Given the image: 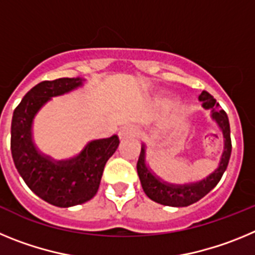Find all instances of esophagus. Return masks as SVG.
I'll use <instances>...</instances> for the list:
<instances>
[{
    "instance_id": "1",
    "label": "esophagus",
    "mask_w": 255,
    "mask_h": 255,
    "mask_svg": "<svg viewBox=\"0 0 255 255\" xmlns=\"http://www.w3.org/2000/svg\"><path fill=\"white\" fill-rule=\"evenodd\" d=\"M136 134H138V128L135 125H126L124 128H121V130L119 131L120 139L131 138V136H135Z\"/></svg>"
}]
</instances>
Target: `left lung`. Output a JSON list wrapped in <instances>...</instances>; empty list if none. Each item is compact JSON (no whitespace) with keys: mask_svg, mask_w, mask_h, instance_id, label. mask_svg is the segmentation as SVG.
I'll return each mask as SVG.
<instances>
[{"mask_svg":"<svg viewBox=\"0 0 255 255\" xmlns=\"http://www.w3.org/2000/svg\"><path fill=\"white\" fill-rule=\"evenodd\" d=\"M199 101L203 103L206 110H211L212 119L217 123L220 129L224 134V153L221 155V161L215 172H212L208 177L200 180L193 184L185 185H173L168 184L158 177L147 167L145 164V145H141L140 155H139L136 170H138L139 179L141 182V188L149 199L154 200L157 203L170 207H188L195 203L199 199L207 195L212 189L220 182L221 177L226 171L227 164L231 155V136H230V124L227 114L221 110L220 105L208 92L203 91L199 96Z\"/></svg>","mask_w":255,"mask_h":255,"instance_id":"obj_1","label":"left lung"}]
</instances>
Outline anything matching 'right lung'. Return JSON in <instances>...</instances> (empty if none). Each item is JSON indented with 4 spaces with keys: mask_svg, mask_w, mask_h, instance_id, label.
Here are the masks:
<instances>
[{
    "mask_svg": "<svg viewBox=\"0 0 255 255\" xmlns=\"http://www.w3.org/2000/svg\"><path fill=\"white\" fill-rule=\"evenodd\" d=\"M83 84L80 78L44 80L24 96L12 115L11 154L15 167L34 194L56 207L78 206L91 200L100 188L106 162L116 152L119 136L93 140L76 157L53 161L35 148L33 119L52 97L62 96Z\"/></svg>",
    "mask_w": 255,
    "mask_h": 255,
    "instance_id": "add662e5",
    "label": "right lung"
}]
</instances>
